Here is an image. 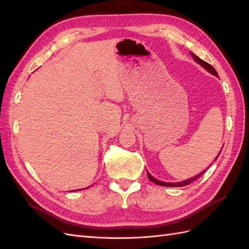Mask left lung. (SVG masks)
I'll use <instances>...</instances> for the list:
<instances>
[{
    "label": "left lung",
    "mask_w": 249,
    "mask_h": 249,
    "mask_svg": "<svg viewBox=\"0 0 249 249\" xmlns=\"http://www.w3.org/2000/svg\"><path fill=\"white\" fill-rule=\"evenodd\" d=\"M190 54H192V56L194 57V60L198 63V64H200L201 66H202L204 70H206L208 71L209 72H211L212 73V75H214V76H216V77H218V73H217V71H215V68L212 66V65H210L209 63H206V62H204L203 60H201L200 57H198L197 55L196 54H194L193 52H190ZM221 152V151H220ZM220 152H219V154H220ZM219 154L217 155V157L219 156ZM217 157L215 158V160H217ZM147 172V171H146ZM205 172V170L204 171H202L201 173H199L198 176H195L194 178H188V179H185V181H183V182H176V183H169V182H162V181H160V179H156L155 178H153L151 174L147 172V178H149V179H151V181L153 182V183H155V184H157V185H160V186H167V187H182V186H186V185H189L190 183H193L194 181H196V179H197L198 178H200L201 176H202V174Z\"/></svg>",
    "instance_id": "obj_1"
}]
</instances>
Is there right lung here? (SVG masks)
Segmentation results:
<instances>
[{
	"instance_id": "right-lung-1",
	"label": "right lung",
	"mask_w": 249,
	"mask_h": 249,
	"mask_svg": "<svg viewBox=\"0 0 249 249\" xmlns=\"http://www.w3.org/2000/svg\"><path fill=\"white\" fill-rule=\"evenodd\" d=\"M76 190H79V189H76ZM76 190H71V192H76Z\"/></svg>"
}]
</instances>
